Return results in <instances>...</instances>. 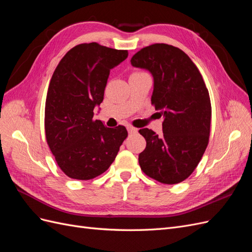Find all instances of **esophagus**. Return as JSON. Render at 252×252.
Returning a JSON list of instances; mask_svg holds the SVG:
<instances>
[{
  "instance_id": "obj_1",
  "label": "esophagus",
  "mask_w": 252,
  "mask_h": 252,
  "mask_svg": "<svg viewBox=\"0 0 252 252\" xmlns=\"http://www.w3.org/2000/svg\"><path fill=\"white\" fill-rule=\"evenodd\" d=\"M127 130H128V132L129 133H136L138 132V128H135V127H132V126H128L127 127Z\"/></svg>"
}]
</instances>
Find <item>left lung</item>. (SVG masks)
<instances>
[{
    "mask_svg": "<svg viewBox=\"0 0 252 252\" xmlns=\"http://www.w3.org/2000/svg\"><path fill=\"white\" fill-rule=\"evenodd\" d=\"M134 67L154 75L151 104L163 117V134L142 128L146 148L139 155L143 172L159 183L178 184L199 165L208 146L211 103L202 74L186 53L168 44H152L131 58Z\"/></svg>",
    "mask_w": 252,
    "mask_h": 252,
    "instance_id": "1",
    "label": "left lung"
}]
</instances>
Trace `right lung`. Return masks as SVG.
<instances>
[{
  "instance_id": "obj_1",
  "label": "right lung",
  "mask_w": 252,
  "mask_h": 252,
  "mask_svg": "<svg viewBox=\"0 0 252 252\" xmlns=\"http://www.w3.org/2000/svg\"><path fill=\"white\" fill-rule=\"evenodd\" d=\"M127 57V50L83 43L68 51L53 72L45 103V134L67 177L82 181L98 177L109 168L127 138L125 126L108 128L94 120L110 69Z\"/></svg>"
}]
</instances>
